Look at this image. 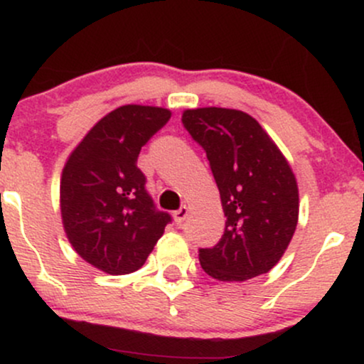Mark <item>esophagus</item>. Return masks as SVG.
Listing matches in <instances>:
<instances>
[{
	"label": "esophagus",
	"mask_w": 364,
	"mask_h": 364,
	"mask_svg": "<svg viewBox=\"0 0 364 364\" xmlns=\"http://www.w3.org/2000/svg\"><path fill=\"white\" fill-rule=\"evenodd\" d=\"M188 212L190 210H188L186 205H181L176 212H174V220H176L178 225H181L183 223H185L186 217H188Z\"/></svg>",
	"instance_id": "obj_1"
}]
</instances>
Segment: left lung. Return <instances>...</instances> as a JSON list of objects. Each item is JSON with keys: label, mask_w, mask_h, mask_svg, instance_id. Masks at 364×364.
Instances as JSON below:
<instances>
[{"label": "left lung", "mask_w": 364, "mask_h": 364, "mask_svg": "<svg viewBox=\"0 0 364 364\" xmlns=\"http://www.w3.org/2000/svg\"><path fill=\"white\" fill-rule=\"evenodd\" d=\"M181 121L205 150L228 217L219 243L198 250L200 265L224 282L267 274L281 260L298 224V183L289 162L243 111L198 107L186 109Z\"/></svg>", "instance_id": "1"}]
</instances>
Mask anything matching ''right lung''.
<instances>
[{
  "instance_id": "obj_1",
  "label": "right lung",
  "mask_w": 364,
  "mask_h": 364,
  "mask_svg": "<svg viewBox=\"0 0 364 364\" xmlns=\"http://www.w3.org/2000/svg\"><path fill=\"white\" fill-rule=\"evenodd\" d=\"M164 107L128 104L111 111L83 136L63 169L61 219L73 250L111 275L139 270L164 228L136 168L141 147L168 123Z\"/></svg>"
}]
</instances>
